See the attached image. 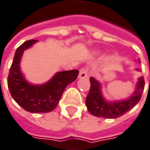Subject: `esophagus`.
Returning a JSON list of instances; mask_svg holds the SVG:
<instances>
[{
    "label": "esophagus",
    "mask_w": 150,
    "mask_h": 150,
    "mask_svg": "<svg viewBox=\"0 0 150 150\" xmlns=\"http://www.w3.org/2000/svg\"><path fill=\"white\" fill-rule=\"evenodd\" d=\"M88 76V69L86 68H81L80 69V74H79V78L80 79H85L87 78Z\"/></svg>",
    "instance_id": "1"
}]
</instances>
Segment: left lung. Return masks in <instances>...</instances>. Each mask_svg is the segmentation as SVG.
I'll return each mask as SVG.
<instances>
[{
  "label": "left lung",
  "mask_w": 150,
  "mask_h": 150,
  "mask_svg": "<svg viewBox=\"0 0 150 150\" xmlns=\"http://www.w3.org/2000/svg\"><path fill=\"white\" fill-rule=\"evenodd\" d=\"M138 71H140L137 69ZM91 88L86 99L88 111L93 116L104 118H117L135 107L141 99L144 89V76L138 79L135 90L127 99L118 101H108L102 94L101 85L94 77L90 78Z\"/></svg>",
  "instance_id": "left-lung-1"
}]
</instances>
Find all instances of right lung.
I'll use <instances>...</instances> for the list:
<instances>
[{
	"label": "right lung",
	"instance_id": "right-lung-1",
	"mask_svg": "<svg viewBox=\"0 0 150 150\" xmlns=\"http://www.w3.org/2000/svg\"><path fill=\"white\" fill-rule=\"evenodd\" d=\"M37 42L38 40H28L17 48L9 71L7 85L12 98L24 110L33 113H43L55 109L64 89L76 80L79 70L57 72L49 81L41 85L28 81L21 71L20 62L23 52Z\"/></svg>",
	"mask_w": 150,
	"mask_h": 150
}]
</instances>
